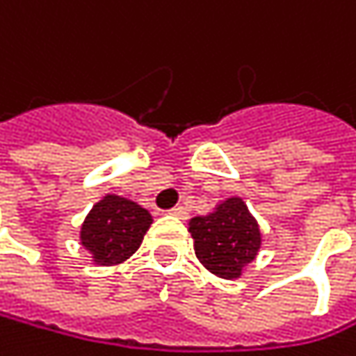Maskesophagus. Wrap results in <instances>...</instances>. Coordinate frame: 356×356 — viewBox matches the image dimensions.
Wrapping results in <instances>:
<instances>
[{"mask_svg":"<svg viewBox=\"0 0 356 356\" xmlns=\"http://www.w3.org/2000/svg\"><path fill=\"white\" fill-rule=\"evenodd\" d=\"M168 213H170L172 217H177V219H184V221L190 217V213H188V209H186V207H175V209H170Z\"/></svg>","mask_w":356,"mask_h":356,"instance_id":"obj_1","label":"esophagus"}]
</instances>
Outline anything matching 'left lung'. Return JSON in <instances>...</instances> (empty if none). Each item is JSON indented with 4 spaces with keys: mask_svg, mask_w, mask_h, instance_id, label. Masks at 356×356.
I'll use <instances>...</instances> for the list:
<instances>
[{
    "mask_svg": "<svg viewBox=\"0 0 356 356\" xmlns=\"http://www.w3.org/2000/svg\"><path fill=\"white\" fill-rule=\"evenodd\" d=\"M194 250L215 275L236 280L261 248V229L242 198H229L209 217L190 221Z\"/></svg>",
    "mask_w": 356,
    "mask_h": 356,
    "instance_id": "8db88e82",
    "label": "left lung"
}]
</instances>
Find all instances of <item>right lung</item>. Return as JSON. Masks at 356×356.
<instances>
[{"label": "right lung", "mask_w": 356, "mask_h": 356, "mask_svg": "<svg viewBox=\"0 0 356 356\" xmlns=\"http://www.w3.org/2000/svg\"><path fill=\"white\" fill-rule=\"evenodd\" d=\"M152 217L139 204L106 196L87 215L81 227V244L99 265H118L129 259L141 244Z\"/></svg>", "instance_id": "right-lung-1"}]
</instances>
